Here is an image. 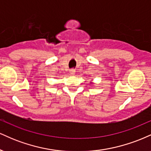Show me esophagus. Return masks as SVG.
<instances>
[{
	"instance_id": "1",
	"label": "esophagus",
	"mask_w": 151,
	"mask_h": 151,
	"mask_svg": "<svg viewBox=\"0 0 151 151\" xmlns=\"http://www.w3.org/2000/svg\"><path fill=\"white\" fill-rule=\"evenodd\" d=\"M70 73L71 74L72 76L75 75V73H76V70H75V69H73V68L70 69Z\"/></svg>"
}]
</instances>
